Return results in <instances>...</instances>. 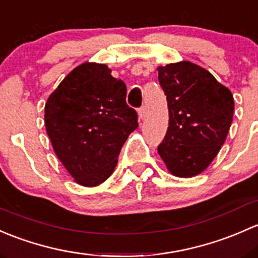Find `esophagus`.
Returning <instances> with one entry per match:
<instances>
[{"mask_svg":"<svg viewBox=\"0 0 258 258\" xmlns=\"http://www.w3.org/2000/svg\"><path fill=\"white\" fill-rule=\"evenodd\" d=\"M147 114H148V109L145 107H142L139 109V118L140 119H144L145 116H147Z\"/></svg>","mask_w":258,"mask_h":258,"instance_id":"obj_1","label":"esophagus"}]
</instances>
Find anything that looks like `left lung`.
<instances>
[{"mask_svg":"<svg viewBox=\"0 0 258 258\" xmlns=\"http://www.w3.org/2000/svg\"><path fill=\"white\" fill-rule=\"evenodd\" d=\"M169 126L158 153L174 176L201 174L216 158L233 118V95L205 68L182 60L158 67Z\"/></svg>","mask_w":258,"mask_h":258,"instance_id":"8db88e82","label":"left lung"}]
</instances>
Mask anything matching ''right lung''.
<instances>
[{
  "mask_svg": "<svg viewBox=\"0 0 258 258\" xmlns=\"http://www.w3.org/2000/svg\"><path fill=\"white\" fill-rule=\"evenodd\" d=\"M108 66L86 62L60 82L44 107L55 155L77 184L93 187L113 174L120 149L138 128L126 86Z\"/></svg>",
  "mask_w": 258,
  "mask_h": 258,
  "instance_id": "1",
  "label": "right lung"
}]
</instances>
